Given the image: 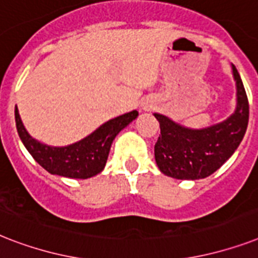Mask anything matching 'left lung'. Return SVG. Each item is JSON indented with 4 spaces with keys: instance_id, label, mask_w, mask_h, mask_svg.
I'll list each match as a JSON object with an SVG mask.
<instances>
[{
    "instance_id": "obj_1",
    "label": "left lung",
    "mask_w": 258,
    "mask_h": 258,
    "mask_svg": "<svg viewBox=\"0 0 258 258\" xmlns=\"http://www.w3.org/2000/svg\"><path fill=\"white\" fill-rule=\"evenodd\" d=\"M236 109L225 120L204 128H188L162 113H154L161 135L154 147L155 162L165 175L175 179H202L217 171L232 157L244 139L249 120V103L237 68Z\"/></svg>"
}]
</instances>
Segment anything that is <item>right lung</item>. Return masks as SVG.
Returning <instances> with one entry per match:
<instances>
[{
    "instance_id": "1",
    "label": "right lung",
    "mask_w": 258,
    "mask_h": 258,
    "mask_svg": "<svg viewBox=\"0 0 258 258\" xmlns=\"http://www.w3.org/2000/svg\"><path fill=\"white\" fill-rule=\"evenodd\" d=\"M138 115V111L120 115L105 121L82 141L64 147H56L41 143L30 137L20 117L17 105L14 108L17 133L34 161L53 175L75 179H87L103 171L113 139L121 130L135 120Z\"/></svg>"
}]
</instances>
